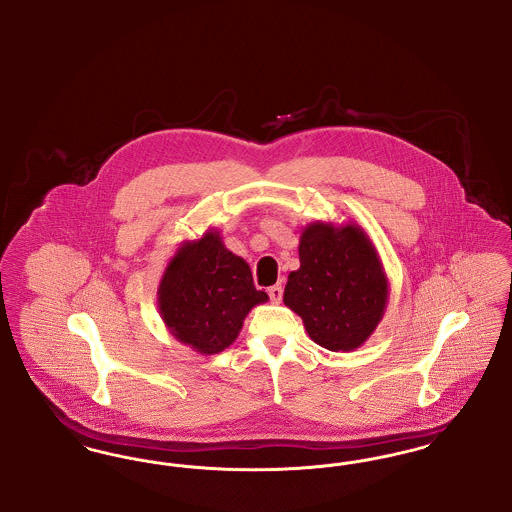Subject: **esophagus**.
<instances>
[{"label": "esophagus", "instance_id": "esophagus-1", "mask_svg": "<svg viewBox=\"0 0 512 512\" xmlns=\"http://www.w3.org/2000/svg\"><path fill=\"white\" fill-rule=\"evenodd\" d=\"M282 293L284 292H282V286H280V284L268 288V297H270L272 303H280V301H282Z\"/></svg>", "mask_w": 512, "mask_h": 512}]
</instances>
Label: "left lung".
Here are the masks:
<instances>
[{"label": "left lung", "mask_w": 512, "mask_h": 512, "mask_svg": "<svg viewBox=\"0 0 512 512\" xmlns=\"http://www.w3.org/2000/svg\"><path fill=\"white\" fill-rule=\"evenodd\" d=\"M299 268L290 272L284 303L309 338L328 351H355L386 313L390 284L359 224L311 222L301 232Z\"/></svg>", "instance_id": "1"}]
</instances>
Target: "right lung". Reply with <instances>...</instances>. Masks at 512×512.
<instances>
[{"instance_id": "add662e5", "label": "right lung", "mask_w": 512, "mask_h": 512, "mask_svg": "<svg viewBox=\"0 0 512 512\" xmlns=\"http://www.w3.org/2000/svg\"><path fill=\"white\" fill-rule=\"evenodd\" d=\"M267 301L245 259L222 244L219 230L182 242L157 290V307L169 332L201 355L232 345L249 311Z\"/></svg>"}]
</instances>
